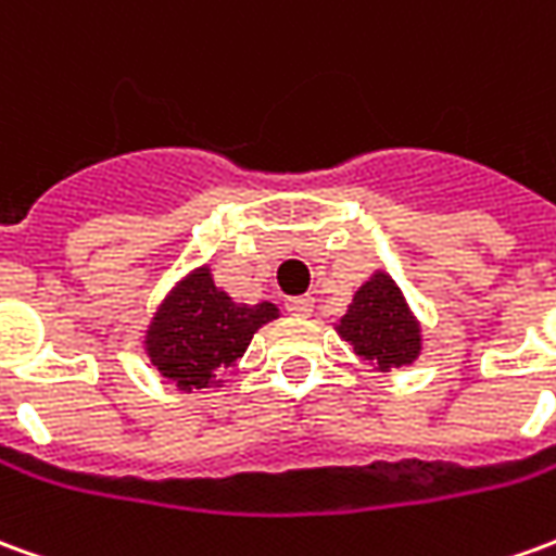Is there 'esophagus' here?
Masks as SVG:
<instances>
[{
    "label": "esophagus",
    "instance_id": "obj_1",
    "mask_svg": "<svg viewBox=\"0 0 556 556\" xmlns=\"http://www.w3.org/2000/svg\"><path fill=\"white\" fill-rule=\"evenodd\" d=\"M286 309H289V313H294V316H309V313H313V298H309V294L289 298V301H286Z\"/></svg>",
    "mask_w": 556,
    "mask_h": 556
}]
</instances>
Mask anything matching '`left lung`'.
Returning <instances> with one entry per match:
<instances>
[{"instance_id":"8db88e82","label":"left lung","mask_w":556,"mask_h":556,"mask_svg":"<svg viewBox=\"0 0 556 556\" xmlns=\"http://www.w3.org/2000/svg\"><path fill=\"white\" fill-rule=\"evenodd\" d=\"M337 331L349 340L355 355L379 370L413 364L421 352V328L388 274H372L370 282L355 291Z\"/></svg>"}]
</instances>
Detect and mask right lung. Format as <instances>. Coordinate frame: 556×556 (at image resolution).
<instances>
[{"instance_id": "obj_1", "label": "right lung", "mask_w": 556, "mask_h": 556, "mask_svg": "<svg viewBox=\"0 0 556 556\" xmlns=\"http://www.w3.org/2000/svg\"><path fill=\"white\" fill-rule=\"evenodd\" d=\"M270 318L274 304H235L201 267L186 277L147 331V355L165 379L177 388L213 386L247 352L252 333Z\"/></svg>"}]
</instances>
